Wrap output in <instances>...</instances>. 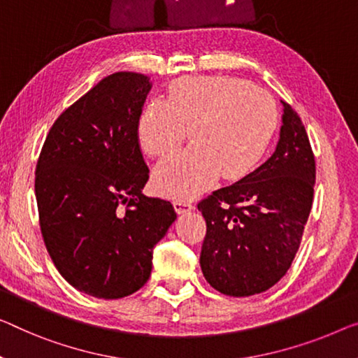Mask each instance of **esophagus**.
<instances>
[{"label":"esophagus","instance_id":"1","mask_svg":"<svg viewBox=\"0 0 358 358\" xmlns=\"http://www.w3.org/2000/svg\"><path fill=\"white\" fill-rule=\"evenodd\" d=\"M173 207H175V210H177L178 213H186V212H191V210L194 209V206L191 204V202H188V201H181V199L175 201V202H173Z\"/></svg>","mask_w":358,"mask_h":358}]
</instances>
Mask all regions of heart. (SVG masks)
Instances as JSON below:
<instances>
[{
    "instance_id": "obj_1",
    "label": "heart",
    "mask_w": 358,
    "mask_h": 358,
    "mask_svg": "<svg viewBox=\"0 0 358 358\" xmlns=\"http://www.w3.org/2000/svg\"><path fill=\"white\" fill-rule=\"evenodd\" d=\"M276 106L262 88L227 76L181 77L169 98L149 99L138 119V140L152 156L167 154L189 135L193 146L156 165L159 193L191 199L215 183L220 173L238 180L249 173L273 136Z\"/></svg>"
}]
</instances>
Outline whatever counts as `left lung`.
<instances>
[{
    "mask_svg": "<svg viewBox=\"0 0 358 358\" xmlns=\"http://www.w3.org/2000/svg\"><path fill=\"white\" fill-rule=\"evenodd\" d=\"M281 104L275 152L197 206L207 223L202 275L225 296L248 297L276 285L296 257L312 209L315 159L301 117Z\"/></svg>",
    "mask_w": 358,
    "mask_h": 358,
    "instance_id": "left-lung-1",
    "label": "left lung"
}]
</instances>
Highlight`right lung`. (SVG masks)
Instances as JSON below:
<instances>
[{"label":"right lung","mask_w":358,"mask_h":358,"mask_svg":"<svg viewBox=\"0 0 358 358\" xmlns=\"http://www.w3.org/2000/svg\"><path fill=\"white\" fill-rule=\"evenodd\" d=\"M152 83L115 72L57 117L35 170L40 227L69 285L98 299L145 286L152 248L177 218L173 206L143 194L149 169L138 119Z\"/></svg>","instance_id":"1"}]
</instances>
